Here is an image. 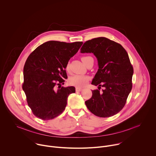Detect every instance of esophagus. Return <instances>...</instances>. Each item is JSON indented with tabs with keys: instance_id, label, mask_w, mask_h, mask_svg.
<instances>
[{
	"instance_id": "1",
	"label": "esophagus",
	"mask_w": 156,
	"mask_h": 156,
	"mask_svg": "<svg viewBox=\"0 0 156 156\" xmlns=\"http://www.w3.org/2000/svg\"><path fill=\"white\" fill-rule=\"evenodd\" d=\"M82 90V89L81 88H79V87H76V91H77V92H80V91H81Z\"/></svg>"
}]
</instances>
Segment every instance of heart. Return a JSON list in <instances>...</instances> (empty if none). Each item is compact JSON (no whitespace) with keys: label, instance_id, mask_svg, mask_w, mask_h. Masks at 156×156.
Returning <instances> with one entry per match:
<instances>
[{"label":"heart","instance_id":"heart-1","mask_svg":"<svg viewBox=\"0 0 156 156\" xmlns=\"http://www.w3.org/2000/svg\"><path fill=\"white\" fill-rule=\"evenodd\" d=\"M90 57H83L82 58V60L84 63L85 61ZM66 69L67 71H69V64H67ZM89 79H90V77L88 76L76 74V75H74V76L70 77L68 80V82L71 85L76 86L77 87H83L87 83V82L89 80Z\"/></svg>","mask_w":156,"mask_h":156}]
</instances>
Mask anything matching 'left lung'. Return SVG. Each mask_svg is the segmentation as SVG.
Masks as SVG:
<instances>
[{"label": "left lung", "mask_w": 156, "mask_h": 156, "mask_svg": "<svg viewBox=\"0 0 156 156\" xmlns=\"http://www.w3.org/2000/svg\"><path fill=\"white\" fill-rule=\"evenodd\" d=\"M81 53H93L99 69L91 84L99 90L92 91V97L85 101L88 110L102 118L112 116L124 107L132 90L133 73L129 55L123 47L107 38L99 37L84 43ZM105 87L100 92L99 87Z\"/></svg>", "instance_id": "obj_1"}]
</instances>
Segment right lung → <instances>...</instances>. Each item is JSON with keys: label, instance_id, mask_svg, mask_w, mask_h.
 <instances>
[{"label": "right lung", "instance_id": "right-lung-1", "mask_svg": "<svg viewBox=\"0 0 156 156\" xmlns=\"http://www.w3.org/2000/svg\"><path fill=\"white\" fill-rule=\"evenodd\" d=\"M83 42L72 43L47 41L28 57L24 67L23 89L34 115L49 120L65 110L68 96L75 93L71 86L56 88L67 79L65 71L69 59L79 51ZM59 87V86L58 87Z\"/></svg>", "mask_w": 156, "mask_h": 156}]
</instances>
